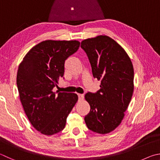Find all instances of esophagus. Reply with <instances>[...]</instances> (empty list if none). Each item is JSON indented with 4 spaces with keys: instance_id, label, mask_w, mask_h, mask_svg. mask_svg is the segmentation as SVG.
Listing matches in <instances>:
<instances>
[{
    "instance_id": "1",
    "label": "esophagus",
    "mask_w": 160,
    "mask_h": 160,
    "mask_svg": "<svg viewBox=\"0 0 160 160\" xmlns=\"http://www.w3.org/2000/svg\"><path fill=\"white\" fill-rule=\"evenodd\" d=\"M78 98H79L80 101L83 100L84 98V94H78Z\"/></svg>"
}]
</instances>
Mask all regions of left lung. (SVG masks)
Wrapping results in <instances>:
<instances>
[{"label": "left lung", "instance_id": "obj_1", "mask_svg": "<svg viewBox=\"0 0 160 160\" xmlns=\"http://www.w3.org/2000/svg\"><path fill=\"white\" fill-rule=\"evenodd\" d=\"M88 54L93 76L101 80L100 89L87 93L90 111L85 117L88 129L106 134L121 124L133 92V67L130 57L111 38L100 35L81 42Z\"/></svg>", "mask_w": 160, "mask_h": 160}]
</instances>
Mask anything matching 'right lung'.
<instances>
[{
	"label": "right lung",
	"mask_w": 160,
	"mask_h": 160,
	"mask_svg": "<svg viewBox=\"0 0 160 160\" xmlns=\"http://www.w3.org/2000/svg\"><path fill=\"white\" fill-rule=\"evenodd\" d=\"M78 40H47L35 45L20 63L17 75L19 98L35 129L51 136L64 129L78 100L75 93L55 92L66 59L80 47Z\"/></svg>",
	"instance_id": "right-lung-1"
}]
</instances>
